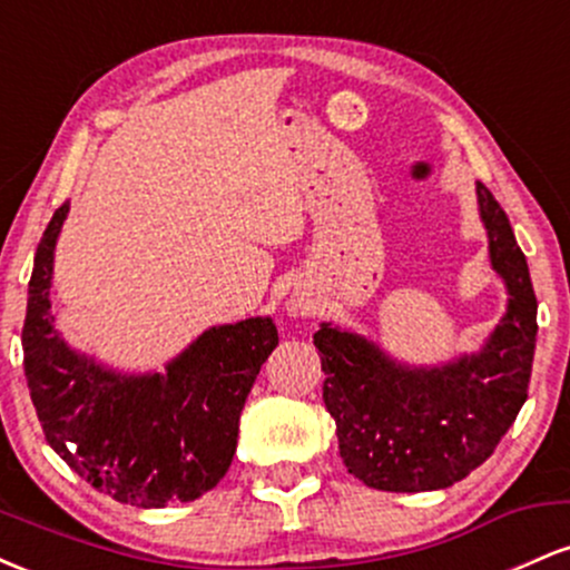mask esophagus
Wrapping results in <instances>:
<instances>
[{
  "instance_id": "1",
  "label": "esophagus",
  "mask_w": 570,
  "mask_h": 570,
  "mask_svg": "<svg viewBox=\"0 0 570 570\" xmlns=\"http://www.w3.org/2000/svg\"><path fill=\"white\" fill-rule=\"evenodd\" d=\"M286 311H289V316H294V318H307V316H311L313 307L303 297H292L289 305H286Z\"/></svg>"
}]
</instances>
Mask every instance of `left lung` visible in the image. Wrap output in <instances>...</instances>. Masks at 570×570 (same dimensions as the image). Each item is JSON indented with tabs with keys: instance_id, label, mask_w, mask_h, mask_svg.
Wrapping results in <instances>:
<instances>
[{
	"instance_id": "obj_1",
	"label": "left lung",
	"mask_w": 570,
	"mask_h": 570,
	"mask_svg": "<svg viewBox=\"0 0 570 570\" xmlns=\"http://www.w3.org/2000/svg\"><path fill=\"white\" fill-rule=\"evenodd\" d=\"M476 206L490 265L507 286V313L480 351L417 367L332 322L313 335L340 458L370 488L423 493L455 485L493 455L528 399L539 332L531 273L507 214L482 181Z\"/></svg>"
}]
</instances>
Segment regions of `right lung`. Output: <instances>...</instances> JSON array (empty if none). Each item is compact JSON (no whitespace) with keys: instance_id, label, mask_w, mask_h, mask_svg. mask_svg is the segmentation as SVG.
<instances>
[{"instance_id":"obj_1","label":"right lung","mask_w":570,"mask_h":570,"mask_svg":"<svg viewBox=\"0 0 570 570\" xmlns=\"http://www.w3.org/2000/svg\"><path fill=\"white\" fill-rule=\"evenodd\" d=\"M69 203L37 246L23 370L45 440L82 480L139 509L200 499L230 469L238 421L278 345L271 316L208 326L163 372H122L71 348L50 307Z\"/></svg>"}]
</instances>
